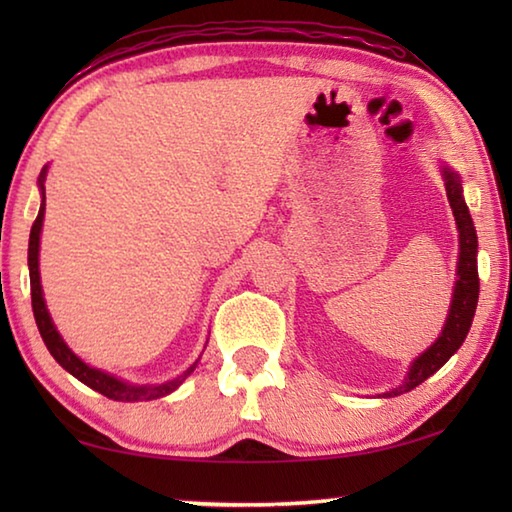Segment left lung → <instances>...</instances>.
I'll use <instances>...</instances> for the list:
<instances>
[{"label":"left lung","mask_w":512,"mask_h":512,"mask_svg":"<svg viewBox=\"0 0 512 512\" xmlns=\"http://www.w3.org/2000/svg\"><path fill=\"white\" fill-rule=\"evenodd\" d=\"M445 189L449 205H452L456 228H458V268L456 275L458 280L454 284V296L452 305H449V314L445 320V327L436 343L431 348L424 350L418 359L411 363V370L400 386L393 391L384 393V397H395L402 393L413 391L415 386H420L424 379H429L433 372L440 370L449 361V357L461 348L467 332L472 327V318L476 311V302H479V271H476V230L472 223L470 210H467L465 198H463V185L461 176L449 167H443Z\"/></svg>","instance_id":"left-lung-1"}]
</instances>
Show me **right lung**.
Instances as JSON below:
<instances>
[{"label":"right lung","mask_w":512,"mask_h":512,"mask_svg":"<svg viewBox=\"0 0 512 512\" xmlns=\"http://www.w3.org/2000/svg\"><path fill=\"white\" fill-rule=\"evenodd\" d=\"M45 178H47V167L40 171L38 178V187L42 192V203H40V212L36 216V221L31 225V237H29V277H31V305H33V316H36V325L40 329L42 341H45L47 350L51 352L60 366H63L69 375H74L79 381H83L85 386H90L92 391H97L101 395L110 397V400L117 402H144V400H158V397H164L176 391V388L183 384V381L192 375L194 368L198 366V359L189 366L183 375L173 377L164 384H149V386H137V384H128L124 379H117L115 375H108L99 368H92L88 363L81 361L76 354L67 348V343L63 341V336L58 334V329L51 320L45 298H42V284H40V271H38V255H40V232H42V219H45Z\"/></svg>","instance_id":"right-lung-1"}]
</instances>
